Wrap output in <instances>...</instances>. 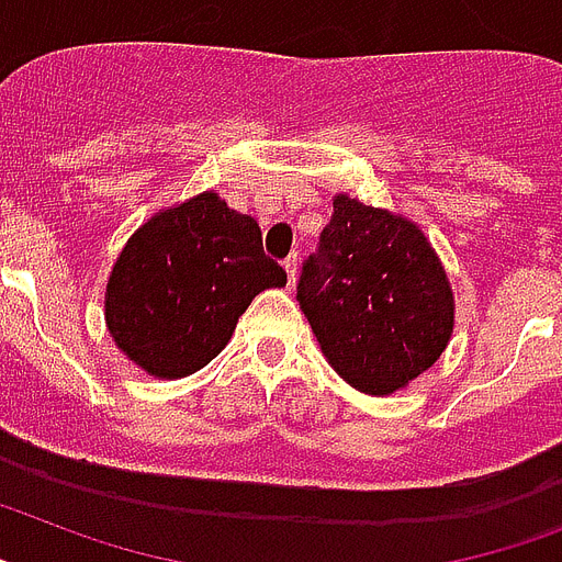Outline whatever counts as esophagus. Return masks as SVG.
Returning <instances> with one entry per match:
<instances>
[{
    "label": "esophagus",
    "instance_id": "obj_1",
    "mask_svg": "<svg viewBox=\"0 0 562 562\" xmlns=\"http://www.w3.org/2000/svg\"><path fill=\"white\" fill-rule=\"evenodd\" d=\"M284 270H286V281H290V286H295V276H299V255H290V258H286Z\"/></svg>",
    "mask_w": 562,
    "mask_h": 562
}]
</instances>
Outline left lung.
Here are the masks:
<instances>
[{"label": "left lung", "instance_id": "8db88e82", "mask_svg": "<svg viewBox=\"0 0 562 562\" xmlns=\"http://www.w3.org/2000/svg\"><path fill=\"white\" fill-rule=\"evenodd\" d=\"M324 359L350 387L391 396L445 353L453 290L437 249L407 217L333 198V217L299 281Z\"/></svg>", "mask_w": 562, "mask_h": 562}]
</instances>
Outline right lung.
Wrapping results in <instances>:
<instances>
[{"instance_id":"1","label":"right lung","mask_w":562,"mask_h":562,"mask_svg":"<svg viewBox=\"0 0 562 562\" xmlns=\"http://www.w3.org/2000/svg\"><path fill=\"white\" fill-rule=\"evenodd\" d=\"M284 284L255 217L201 192L160 209L125 240L105 284V327L148 375L183 379L229 345L258 292Z\"/></svg>"}]
</instances>
